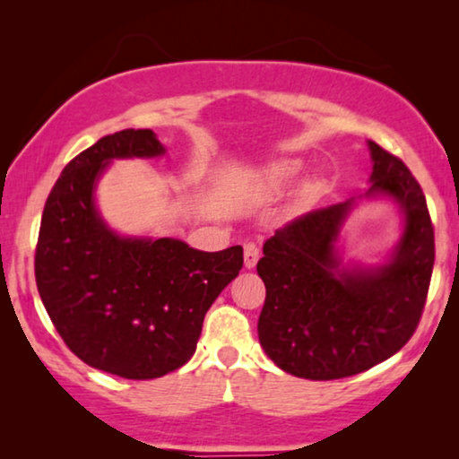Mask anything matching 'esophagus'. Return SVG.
<instances>
[{
	"label": "esophagus",
	"instance_id": "esophagus-1",
	"mask_svg": "<svg viewBox=\"0 0 459 459\" xmlns=\"http://www.w3.org/2000/svg\"><path fill=\"white\" fill-rule=\"evenodd\" d=\"M257 261H259V247L257 243H253V240H248V243H245V267L253 269L257 265Z\"/></svg>",
	"mask_w": 459,
	"mask_h": 459
}]
</instances>
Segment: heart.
I'll return each instance as SVG.
<instances>
[{"mask_svg":"<svg viewBox=\"0 0 459 459\" xmlns=\"http://www.w3.org/2000/svg\"><path fill=\"white\" fill-rule=\"evenodd\" d=\"M299 174V164L298 161H279L273 168H271V180L273 182H290L295 176Z\"/></svg>","mask_w":459,"mask_h":459,"instance_id":"obj_1","label":"heart"}]
</instances>
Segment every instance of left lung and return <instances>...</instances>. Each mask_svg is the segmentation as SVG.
<instances>
[{"label": "left lung", "mask_w": 459, "mask_h": 459, "mask_svg": "<svg viewBox=\"0 0 459 459\" xmlns=\"http://www.w3.org/2000/svg\"><path fill=\"white\" fill-rule=\"evenodd\" d=\"M367 196L386 194L405 214L393 259L344 269L333 251L354 198L317 208L277 229L263 245L265 283L259 342L279 368L309 380L359 375L397 354L417 330L429 291L435 237L421 186L397 155L368 142Z\"/></svg>", "instance_id": "8db88e82"}]
</instances>
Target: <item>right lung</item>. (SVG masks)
Returning <instances> with one entry per match:
<instances>
[{"label": "right lung", "instance_id": "1", "mask_svg": "<svg viewBox=\"0 0 459 459\" xmlns=\"http://www.w3.org/2000/svg\"><path fill=\"white\" fill-rule=\"evenodd\" d=\"M152 129L100 137L62 169L44 204L36 285L54 328L89 367L147 380L184 367L202 322L243 267V247L204 253L178 238L119 237L92 190L111 160L153 158Z\"/></svg>", "mask_w": 459, "mask_h": 459}]
</instances>
